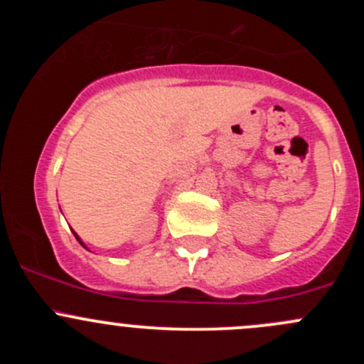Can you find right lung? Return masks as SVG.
I'll return each instance as SVG.
<instances>
[{"label":"right lung","instance_id":"obj_1","mask_svg":"<svg viewBox=\"0 0 364 364\" xmlns=\"http://www.w3.org/2000/svg\"><path fill=\"white\" fill-rule=\"evenodd\" d=\"M73 236H75V237H77V241H79V243H80V245H82V247H84V248H87V247H86V245H84V243H82V240H80V237H79V236H77V234H75V232H73Z\"/></svg>","mask_w":364,"mask_h":364}]
</instances>
